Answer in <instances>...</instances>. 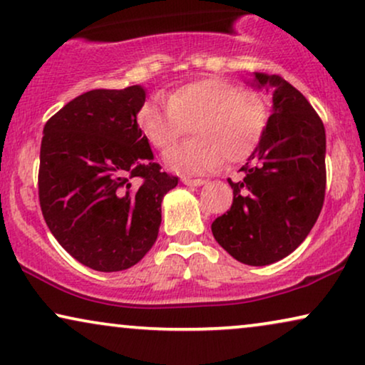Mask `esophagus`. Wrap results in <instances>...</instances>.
I'll list each match as a JSON object with an SVG mask.
<instances>
[{"instance_id":"34e87169","label":"esophagus","mask_w":365,"mask_h":365,"mask_svg":"<svg viewBox=\"0 0 365 365\" xmlns=\"http://www.w3.org/2000/svg\"><path fill=\"white\" fill-rule=\"evenodd\" d=\"M182 182L186 184V186H194V187H199L202 186V184H206L204 179H189V178H182Z\"/></svg>"}]
</instances>
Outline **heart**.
<instances>
[{
	"label": "heart",
	"mask_w": 365,
	"mask_h": 365,
	"mask_svg": "<svg viewBox=\"0 0 365 365\" xmlns=\"http://www.w3.org/2000/svg\"><path fill=\"white\" fill-rule=\"evenodd\" d=\"M144 136L156 149H168L192 128L194 138L166 153L168 166L186 174L211 173L251 156L269 124L267 104L256 94L222 78L182 84L168 103H144L138 113Z\"/></svg>",
	"instance_id": "heart-1"
}]
</instances>
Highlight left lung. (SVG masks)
<instances>
[{
  "instance_id": "8db88e82",
  "label": "left lung",
  "mask_w": 365,
  "mask_h": 365,
  "mask_svg": "<svg viewBox=\"0 0 365 365\" xmlns=\"http://www.w3.org/2000/svg\"><path fill=\"white\" fill-rule=\"evenodd\" d=\"M272 93L262 141L232 182L231 209L212 222V236L234 259L267 266L289 256L311 232L326 196V131L311 103L277 74L254 73Z\"/></svg>"
}]
</instances>
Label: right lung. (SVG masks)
<instances>
[{
    "label": "right lung",
    "instance_id": "add662e5",
    "mask_svg": "<svg viewBox=\"0 0 365 365\" xmlns=\"http://www.w3.org/2000/svg\"><path fill=\"white\" fill-rule=\"evenodd\" d=\"M141 86L93 89L48 119L39 151V206L64 251L101 272L146 256L178 178L154 163L138 124Z\"/></svg>",
    "mask_w": 365,
    "mask_h": 365
}]
</instances>
